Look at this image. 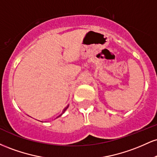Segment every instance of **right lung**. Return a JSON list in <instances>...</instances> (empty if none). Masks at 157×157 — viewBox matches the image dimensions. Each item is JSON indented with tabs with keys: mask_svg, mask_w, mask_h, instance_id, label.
<instances>
[{
	"mask_svg": "<svg viewBox=\"0 0 157 157\" xmlns=\"http://www.w3.org/2000/svg\"><path fill=\"white\" fill-rule=\"evenodd\" d=\"M68 105L67 106V107H66V108H65V109H63V112H62V113H61V114L60 115V116H58V117H60V116H61V115H62V114H63V113L65 112V111H66V110L68 109Z\"/></svg>",
	"mask_w": 157,
	"mask_h": 157,
	"instance_id": "add662e5",
	"label": "right lung"
}]
</instances>
